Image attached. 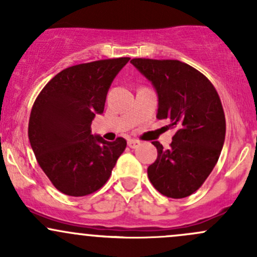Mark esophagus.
<instances>
[{
  "mask_svg": "<svg viewBox=\"0 0 257 257\" xmlns=\"http://www.w3.org/2000/svg\"><path fill=\"white\" fill-rule=\"evenodd\" d=\"M140 145H141V142L137 141V140H128L127 141V146L130 148H137L140 147Z\"/></svg>",
  "mask_w": 257,
  "mask_h": 257,
  "instance_id": "1",
  "label": "esophagus"
}]
</instances>
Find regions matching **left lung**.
Returning <instances> with one entry per match:
<instances>
[{
	"label": "left lung",
	"mask_w": 257,
	"mask_h": 257,
	"mask_svg": "<svg viewBox=\"0 0 257 257\" xmlns=\"http://www.w3.org/2000/svg\"><path fill=\"white\" fill-rule=\"evenodd\" d=\"M157 92L158 120L176 130L167 150L158 141L157 160L147 168L153 187L181 199L204 183L220 156L225 116L213 84L200 71L179 60H131Z\"/></svg>",
	"instance_id": "obj_1"
}]
</instances>
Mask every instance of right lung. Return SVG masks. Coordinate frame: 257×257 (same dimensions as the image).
I'll list each match as a JSON object with an SVG mask.
<instances>
[{
  "label": "right lung",
  "instance_id": "right-lung-1",
  "mask_svg": "<svg viewBox=\"0 0 257 257\" xmlns=\"http://www.w3.org/2000/svg\"><path fill=\"white\" fill-rule=\"evenodd\" d=\"M130 58L78 64L58 73L34 101L28 137L37 162L62 193L83 197L110 178L126 140L107 142L92 135L95 115L104 112L111 83Z\"/></svg>",
  "mask_w": 257,
  "mask_h": 257
}]
</instances>
